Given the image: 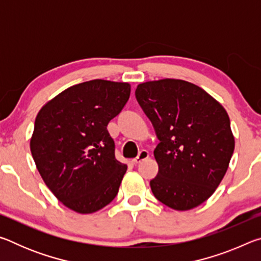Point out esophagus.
Instances as JSON below:
<instances>
[{
	"label": "esophagus",
	"instance_id": "34e87169",
	"mask_svg": "<svg viewBox=\"0 0 261 261\" xmlns=\"http://www.w3.org/2000/svg\"><path fill=\"white\" fill-rule=\"evenodd\" d=\"M148 156H149V153L146 151V149H143V151H141V152L138 154V156L135 158L134 160H132V162H134L135 165H137V163H140L141 161L146 160V159H147Z\"/></svg>",
	"mask_w": 261,
	"mask_h": 261
}]
</instances>
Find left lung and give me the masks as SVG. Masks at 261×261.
Listing matches in <instances>:
<instances>
[{
	"mask_svg": "<svg viewBox=\"0 0 261 261\" xmlns=\"http://www.w3.org/2000/svg\"><path fill=\"white\" fill-rule=\"evenodd\" d=\"M136 98L160 140L159 171L149 182L154 197L176 211L199 206L219 187L235 148L226 109L180 79L141 83Z\"/></svg>",
	"mask_w": 261,
	"mask_h": 261,
	"instance_id": "8db88e82",
	"label": "left lung"
}]
</instances>
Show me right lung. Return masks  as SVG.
Returning a JSON list of instances; mask_svg holds the SVG:
<instances>
[{
  "label": "right lung",
  "instance_id": "add662e5",
  "mask_svg": "<svg viewBox=\"0 0 261 261\" xmlns=\"http://www.w3.org/2000/svg\"><path fill=\"white\" fill-rule=\"evenodd\" d=\"M129 83L94 79L56 95L38 113L31 153L62 204L90 214L113 201L126 171L107 125L127 102Z\"/></svg>",
  "mask_w": 261,
  "mask_h": 261
}]
</instances>
